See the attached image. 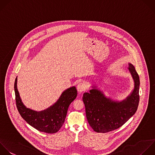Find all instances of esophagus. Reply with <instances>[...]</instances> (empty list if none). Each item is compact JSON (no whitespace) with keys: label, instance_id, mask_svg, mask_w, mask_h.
<instances>
[{"label":"esophagus","instance_id":"34e87169","mask_svg":"<svg viewBox=\"0 0 155 155\" xmlns=\"http://www.w3.org/2000/svg\"><path fill=\"white\" fill-rule=\"evenodd\" d=\"M86 89H87V86L84 82H81L77 86V90L79 93L84 91L86 90Z\"/></svg>","mask_w":155,"mask_h":155}]
</instances>
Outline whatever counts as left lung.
Masks as SVG:
<instances>
[{
    "label": "left lung",
    "mask_w": 155,
    "mask_h": 155,
    "mask_svg": "<svg viewBox=\"0 0 155 155\" xmlns=\"http://www.w3.org/2000/svg\"><path fill=\"white\" fill-rule=\"evenodd\" d=\"M128 70L134 82L133 92L122 102L107 98L102 91L92 89L85 93V104L88 124L97 133H107L122 126L136 113L139 102V77L134 66L129 64Z\"/></svg>",
    "instance_id": "8db88e82"
}]
</instances>
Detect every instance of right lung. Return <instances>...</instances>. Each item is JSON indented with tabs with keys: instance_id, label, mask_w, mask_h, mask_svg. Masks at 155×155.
Masks as SVG:
<instances>
[{
	"instance_id": "1",
	"label": "right lung",
	"mask_w": 155,
	"mask_h": 155,
	"mask_svg": "<svg viewBox=\"0 0 155 155\" xmlns=\"http://www.w3.org/2000/svg\"><path fill=\"white\" fill-rule=\"evenodd\" d=\"M17 78L15 82L16 107L22 118L36 130L47 133L58 132L64 123L68 108L77 96L75 87L64 91L58 101L50 108L41 111L27 108L22 103L17 88Z\"/></svg>"
}]
</instances>
